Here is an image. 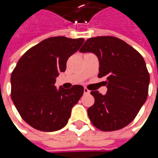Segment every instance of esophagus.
<instances>
[{"label": "esophagus", "mask_w": 158, "mask_h": 158, "mask_svg": "<svg viewBox=\"0 0 158 158\" xmlns=\"http://www.w3.org/2000/svg\"><path fill=\"white\" fill-rule=\"evenodd\" d=\"M83 93L85 95H88L90 93V91H89L87 88H84V89H83Z\"/></svg>", "instance_id": "34e87169"}]
</instances>
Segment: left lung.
Segmentation results:
<instances>
[{"mask_svg": "<svg viewBox=\"0 0 158 158\" xmlns=\"http://www.w3.org/2000/svg\"><path fill=\"white\" fill-rule=\"evenodd\" d=\"M81 52H92L99 60L98 77L106 78V95L91 91L95 103L89 118L102 131L121 129L131 123L147 100L149 75L143 56L125 41L103 36L86 40Z\"/></svg>", "mask_w": 158, "mask_h": 158, "instance_id": "1", "label": "left lung"}]
</instances>
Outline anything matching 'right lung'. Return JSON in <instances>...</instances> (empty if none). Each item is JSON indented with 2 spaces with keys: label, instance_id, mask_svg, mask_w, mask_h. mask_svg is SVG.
Here are the masks:
<instances>
[{
  "label": "right lung",
  "instance_id": "obj_1",
  "mask_svg": "<svg viewBox=\"0 0 158 158\" xmlns=\"http://www.w3.org/2000/svg\"><path fill=\"white\" fill-rule=\"evenodd\" d=\"M83 39L53 37L29 49L13 70L11 98L23 119L35 129L53 132L64 127L72 107L83 94L82 85L57 89L56 77L64 72L68 59Z\"/></svg>",
  "mask_w": 158,
  "mask_h": 158
}]
</instances>
